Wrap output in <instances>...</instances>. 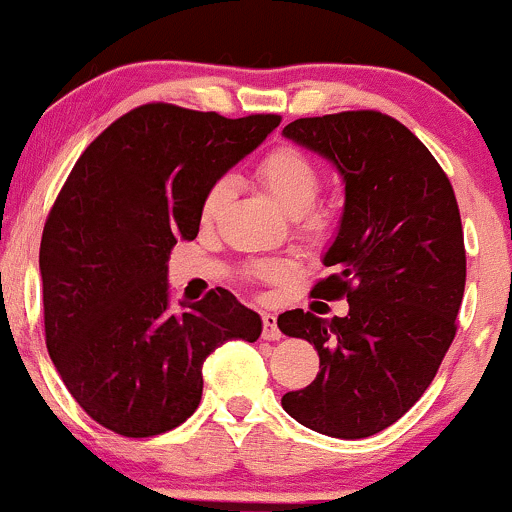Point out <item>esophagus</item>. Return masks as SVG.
Instances as JSON below:
<instances>
[{"label": "esophagus", "mask_w": 512, "mask_h": 512, "mask_svg": "<svg viewBox=\"0 0 512 512\" xmlns=\"http://www.w3.org/2000/svg\"><path fill=\"white\" fill-rule=\"evenodd\" d=\"M262 339H269V342H276L281 339V330L276 325V315L274 313H264L262 315Z\"/></svg>", "instance_id": "esophagus-1"}]
</instances>
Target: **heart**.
Returning <instances> with one entry per match:
<instances>
[{
    "instance_id": "obj_1",
    "label": "heart",
    "mask_w": 512,
    "mask_h": 512,
    "mask_svg": "<svg viewBox=\"0 0 512 512\" xmlns=\"http://www.w3.org/2000/svg\"><path fill=\"white\" fill-rule=\"evenodd\" d=\"M260 178L272 192L281 209L289 211L291 216H301L303 228L308 233H320L327 226V214L320 209H313L322 190V175L313 158L305 156L296 146H279V149L269 151L260 161L257 168ZM233 180L219 178L209 185V190L202 197V219H214L219 211L226 207L228 197H231ZM252 276L262 281H274L281 276V267L274 262H262L252 267Z\"/></svg>"
}]
</instances>
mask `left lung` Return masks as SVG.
I'll use <instances>...</instances> for the list:
<instances>
[{
    "mask_svg": "<svg viewBox=\"0 0 512 512\" xmlns=\"http://www.w3.org/2000/svg\"><path fill=\"white\" fill-rule=\"evenodd\" d=\"M284 137L337 166L344 214L313 296L349 301L332 320L286 310L276 325L315 344L320 373L286 392L298 424L368 438L402 419L436 378L460 313L467 257L460 209L436 158L378 110L301 117Z\"/></svg>",
    "mask_w": 512,
    "mask_h": 512,
    "instance_id": "8db88e82",
    "label": "left lung"
}]
</instances>
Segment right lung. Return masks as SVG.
<instances>
[{"mask_svg":"<svg viewBox=\"0 0 512 512\" xmlns=\"http://www.w3.org/2000/svg\"><path fill=\"white\" fill-rule=\"evenodd\" d=\"M279 122L146 103L74 163L40 240L45 344L101 426L127 438L180 426L199 407L211 351L260 337V315L226 289L170 310L168 257L178 240L197 238L211 182Z\"/></svg>","mask_w":512,"mask_h":512,"instance_id":"obj_1","label":"right lung"}]
</instances>
